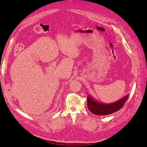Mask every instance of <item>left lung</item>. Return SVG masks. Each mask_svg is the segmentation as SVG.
Listing matches in <instances>:
<instances>
[{
	"label": "left lung",
	"instance_id": "1",
	"mask_svg": "<svg viewBox=\"0 0 147 147\" xmlns=\"http://www.w3.org/2000/svg\"><path fill=\"white\" fill-rule=\"evenodd\" d=\"M126 95L119 100L110 104L101 103L90 96L87 97L88 108L91 112L96 115H107L116 112L121 109L128 99Z\"/></svg>",
	"mask_w": 147,
	"mask_h": 147
}]
</instances>
